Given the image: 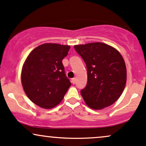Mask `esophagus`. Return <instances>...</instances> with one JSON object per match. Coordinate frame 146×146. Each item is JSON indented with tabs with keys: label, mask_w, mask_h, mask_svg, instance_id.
I'll return each instance as SVG.
<instances>
[{
	"label": "esophagus",
	"mask_w": 146,
	"mask_h": 146,
	"mask_svg": "<svg viewBox=\"0 0 146 146\" xmlns=\"http://www.w3.org/2000/svg\"><path fill=\"white\" fill-rule=\"evenodd\" d=\"M72 83L73 84H75V83H76V78H72Z\"/></svg>",
	"instance_id": "esophagus-1"
}]
</instances>
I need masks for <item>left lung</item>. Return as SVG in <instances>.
I'll return each instance as SVG.
<instances>
[{"label":"left lung","mask_w":146,"mask_h":146,"mask_svg":"<svg viewBox=\"0 0 146 146\" xmlns=\"http://www.w3.org/2000/svg\"><path fill=\"white\" fill-rule=\"evenodd\" d=\"M85 61L88 83L81 94L91 108L101 110L114 104L126 83V67L121 54L103 42L74 45Z\"/></svg>","instance_id":"left-lung-1"}]
</instances>
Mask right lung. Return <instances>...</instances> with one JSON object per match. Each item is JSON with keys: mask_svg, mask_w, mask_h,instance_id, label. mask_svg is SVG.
<instances>
[{"mask_svg": "<svg viewBox=\"0 0 146 146\" xmlns=\"http://www.w3.org/2000/svg\"><path fill=\"white\" fill-rule=\"evenodd\" d=\"M70 48L69 45L45 43L26 58L21 73L22 85L27 97L39 107L56 106L71 86L62 63Z\"/></svg>", "mask_w": 146, "mask_h": 146, "instance_id": "add662e5", "label": "right lung"}]
</instances>
